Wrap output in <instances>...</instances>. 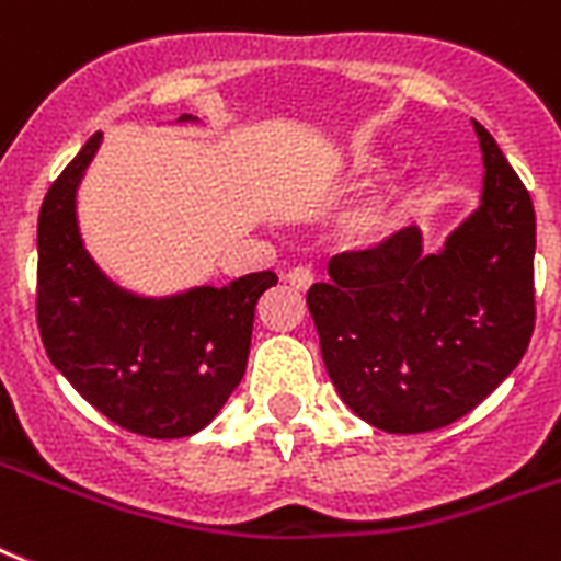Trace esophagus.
<instances>
[{
	"mask_svg": "<svg viewBox=\"0 0 561 561\" xmlns=\"http://www.w3.org/2000/svg\"><path fill=\"white\" fill-rule=\"evenodd\" d=\"M312 280H316V275H312V268L307 266H295L286 272V284L293 286V289H298V293H307L309 286H312Z\"/></svg>",
	"mask_w": 561,
	"mask_h": 561,
	"instance_id": "obj_1",
	"label": "esophagus"
}]
</instances>
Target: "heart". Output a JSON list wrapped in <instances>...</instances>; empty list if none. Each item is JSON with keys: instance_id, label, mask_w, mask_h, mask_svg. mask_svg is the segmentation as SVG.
Wrapping results in <instances>:
<instances>
[{"instance_id": "obj_1", "label": "heart", "mask_w": 561, "mask_h": 561, "mask_svg": "<svg viewBox=\"0 0 561 561\" xmlns=\"http://www.w3.org/2000/svg\"><path fill=\"white\" fill-rule=\"evenodd\" d=\"M382 168V156L379 153H356L347 161L344 170V182L358 185L367 176H374L376 170ZM408 205V185L405 182H391L382 191H376L367 199L356 203L353 208L344 210V217L339 219V237L342 243L353 252H374L382 249L385 243H391L397 231L402 228V217H405Z\"/></svg>"}]
</instances>
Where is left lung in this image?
Here are the masks:
<instances>
[{
	"instance_id": "left-lung-1",
	"label": "left lung",
	"mask_w": 561,
	"mask_h": 561,
	"mask_svg": "<svg viewBox=\"0 0 561 561\" xmlns=\"http://www.w3.org/2000/svg\"><path fill=\"white\" fill-rule=\"evenodd\" d=\"M481 205L428 252L405 228L374 252L335 254L307 293L335 391L391 434L434 432L481 405L533 335L536 210L486 129Z\"/></svg>"
}]
</instances>
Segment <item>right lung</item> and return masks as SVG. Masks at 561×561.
Here are the masks:
<instances>
[{
    "label": "right lung",
    "mask_w": 561,
    "mask_h": 561,
    "mask_svg": "<svg viewBox=\"0 0 561 561\" xmlns=\"http://www.w3.org/2000/svg\"><path fill=\"white\" fill-rule=\"evenodd\" d=\"M176 124L196 118L182 115ZM101 141V133L89 138L39 208V335L51 365L112 423L156 440L191 437L243 379L254 307L277 275L254 272L164 298L110 280L78 226V187Z\"/></svg>",
    "instance_id": "add662e5"
}]
</instances>
